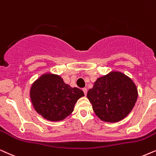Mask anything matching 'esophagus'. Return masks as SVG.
Returning a JSON list of instances; mask_svg holds the SVG:
<instances>
[{
  "label": "esophagus",
  "instance_id": "34e87169",
  "mask_svg": "<svg viewBox=\"0 0 156 156\" xmlns=\"http://www.w3.org/2000/svg\"><path fill=\"white\" fill-rule=\"evenodd\" d=\"M83 92H84L85 95H87V92H88V90H87V89H86V88H83Z\"/></svg>",
  "mask_w": 156,
  "mask_h": 156
}]
</instances>
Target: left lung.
I'll return each instance as SVG.
<instances>
[{
	"instance_id": "1",
	"label": "left lung",
	"mask_w": 156,
	"mask_h": 156,
	"mask_svg": "<svg viewBox=\"0 0 156 156\" xmlns=\"http://www.w3.org/2000/svg\"><path fill=\"white\" fill-rule=\"evenodd\" d=\"M138 88L123 73L112 70L95 80L87 93L93 110L100 119L116 123L128 116L138 98Z\"/></svg>"
}]
</instances>
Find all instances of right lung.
Here are the masks:
<instances>
[{
  "label": "right lung",
  "instance_id": "1",
  "mask_svg": "<svg viewBox=\"0 0 156 156\" xmlns=\"http://www.w3.org/2000/svg\"><path fill=\"white\" fill-rule=\"evenodd\" d=\"M83 96V91L72 88L58 75L50 72L41 75L30 89L33 108L50 121H61L67 118L73 111L78 100Z\"/></svg>",
  "mask_w": 156,
  "mask_h": 156
}]
</instances>
